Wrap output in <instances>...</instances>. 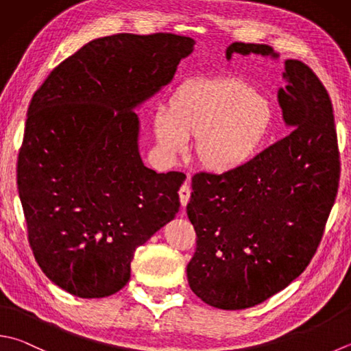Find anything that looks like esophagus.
<instances>
[{
    "mask_svg": "<svg viewBox=\"0 0 351 351\" xmlns=\"http://www.w3.org/2000/svg\"><path fill=\"white\" fill-rule=\"evenodd\" d=\"M178 195H180V203L182 206H186L191 197V186H189V176H188V182L182 184L180 191H178Z\"/></svg>",
    "mask_w": 351,
    "mask_h": 351,
    "instance_id": "1",
    "label": "esophagus"
}]
</instances>
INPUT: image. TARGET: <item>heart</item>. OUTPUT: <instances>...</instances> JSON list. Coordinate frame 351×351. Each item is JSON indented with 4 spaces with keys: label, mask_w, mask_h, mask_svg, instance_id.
Segmentation results:
<instances>
[{
    "label": "heart",
    "mask_w": 351,
    "mask_h": 351,
    "mask_svg": "<svg viewBox=\"0 0 351 351\" xmlns=\"http://www.w3.org/2000/svg\"><path fill=\"white\" fill-rule=\"evenodd\" d=\"M270 104L240 79L200 77L174 90L168 110L154 117L158 145L168 154L197 138L195 157L210 173H230L258 154L272 128Z\"/></svg>",
    "instance_id": "obj_1"
}]
</instances>
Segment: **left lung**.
I'll list each match as a JSON object with an SVG mask.
<instances>
[{
    "instance_id": "left-lung-1",
    "label": "left lung",
    "mask_w": 351,
    "mask_h": 351,
    "mask_svg": "<svg viewBox=\"0 0 351 351\" xmlns=\"http://www.w3.org/2000/svg\"><path fill=\"white\" fill-rule=\"evenodd\" d=\"M272 55L266 44L234 43L232 55ZM280 88L282 117L293 127L230 173L193 177L186 206L197 244L188 282L223 310L254 307L287 287L312 261L339 188L341 160L330 96L313 70L287 59Z\"/></svg>"
}]
</instances>
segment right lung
Returning <instances> with one entry per match:
<instances>
[{"label":"right lung","mask_w":351,"mask_h":351,"mask_svg":"<svg viewBox=\"0 0 351 351\" xmlns=\"http://www.w3.org/2000/svg\"><path fill=\"white\" fill-rule=\"evenodd\" d=\"M194 44L173 33L99 38L33 95L18 193L33 256L65 292H119L136 249L178 213L186 176L145 167L133 108L173 79Z\"/></svg>","instance_id":"add662e5"}]
</instances>
